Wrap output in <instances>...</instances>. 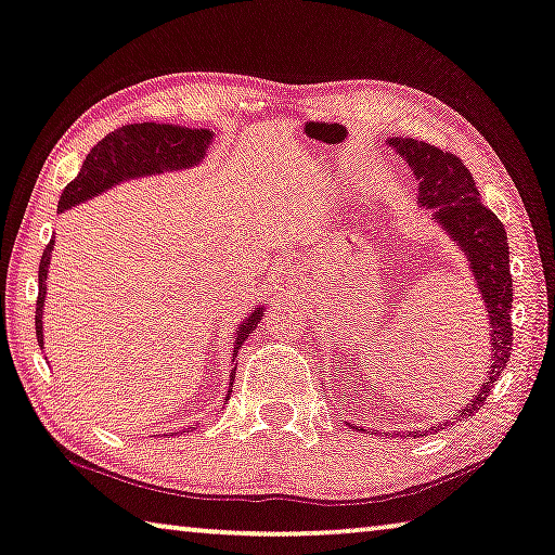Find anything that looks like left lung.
<instances>
[{"mask_svg": "<svg viewBox=\"0 0 555 555\" xmlns=\"http://www.w3.org/2000/svg\"><path fill=\"white\" fill-rule=\"evenodd\" d=\"M387 143L414 170V178L420 181V206L431 208L434 223L444 230L466 255L468 270H472L476 287L483 297L486 312H489V374H486L481 389H476L474 399H468V404L459 409L456 414L459 420H468L491 395L511 357V345H514V330H511L514 283H511L508 268L506 228L483 206L472 173L454 153H444L431 143L414 139H389ZM429 431H439V426L414 431V437H426Z\"/></svg>", "mask_w": 555, "mask_h": 555, "instance_id": "left-lung-1", "label": "left lung"}]
</instances>
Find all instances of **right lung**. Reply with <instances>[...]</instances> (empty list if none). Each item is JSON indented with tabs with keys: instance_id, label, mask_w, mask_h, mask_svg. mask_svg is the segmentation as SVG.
<instances>
[{
	"instance_id": "add662e5",
	"label": "right lung",
	"mask_w": 555,
	"mask_h": 555,
	"mask_svg": "<svg viewBox=\"0 0 555 555\" xmlns=\"http://www.w3.org/2000/svg\"><path fill=\"white\" fill-rule=\"evenodd\" d=\"M210 143H212L210 129H183V126H176V124L121 126V129L106 133L104 139L91 149L79 173H76L74 181L64 189L56 210L59 212L69 210L74 206H79V203H87L89 198H96V195L114 189L118 183L131 181V178L160 176V173H173V170L195 168L203 158L208 156ZM51 250H54V241L47 245V250L41 255V262H39V297H37V314H34V320H37V339L41 349H44L41 314H44L47 272L51 262ZM262 314H266L262 307H253L248 318L235 327L233 362L237 357V349L243 347L250 332L258 327ZM235 366L230 370L228 397L230 391H233ZM189 429L193 431L195 424L189 426ZM170 437H173V431H170Z\"/></svg>"
}]
</instances>
